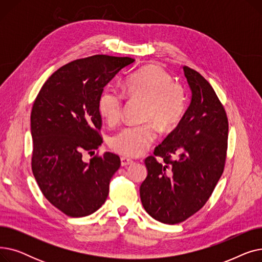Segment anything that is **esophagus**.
<instances>
[{
	"instance_id": "34e87169",
	"label": "esophagus",
	"mask_w": 262,
	"mask_h": 262,
	"mask_svg": "<svg viewBox=\"0 0 262 262\" xmlns=\"http://www.w3.org/2000/svg\"><path fill=\"white\" fill-rule=\"evenodd\" d=\"M134 161L129 158H126V157H121V164L122 167H126V166H130V164H133Z\"/></svg>"
}]
</instances>
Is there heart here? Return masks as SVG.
<instances>
[{"mask_svg": "<svg viewBox=\"0 0 262 262\" xmlns=\"http://www.w3.org/2000/svg\"><path fill=\"white\" fill-rule=\"evenodd\" d=\"M124 92L133 100L145 102L143 119L154 123L160 132H169L183 120L187 109L185 89L175 84L173 77L160 67L145 66L126 80ZM124 95L115 87L103 89L99 98V110L108 123H116L121 116ZM152 124L123 128L110 139V146L117 153L137 157L155 140Z\"/></svg>", "mask_w": 262, "mask_h": 262, "instance_id": "1", "label": "heart"}]
</instances>
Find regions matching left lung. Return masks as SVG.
I'll use <instances>...</instances> for the list:
<instances>
[{
  "instance_id": "8db88e82",
  "label": "left lung",
  "mask_w": 262,
  "mask_h": 262,
  "mask_svg": "<svg viewBox=\"0 0 262 262\" xmlns=\"http://www.w3.org/2000/svg\"><path fill=\"white\" fill-rule=\"evenodd\" d=\"M191 89L185 116L145 160L140 186L145 211L164 224H177L198 212L210 198L226 159L228 120L223 105L199 72L183 67ZM156 157L164 159L159 163Z\"/></svg>"
}]
</instances>
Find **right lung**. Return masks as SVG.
Listing matches in <instances>:
<instances>
[{
    "label": "right lung",
    "instance_id": "add662e5",
    "mask_svg": "<svg viewBox=\"0 0 262 262\" xmlns=\"http://www.w3.org/2000/svg\"><path fill=\"white\" fill-rule=\"evenodd\" d=\"M135 59L108 55L77 59L55 71L40 89L31 114L32 170L46 199L72 217L86 216L105 203L121 166L106 152L89 162L103 140L99 98L104 87Z\"/></svg>",
    "mask_w": 262,
    "mask_h": 262
}]
</instances>
